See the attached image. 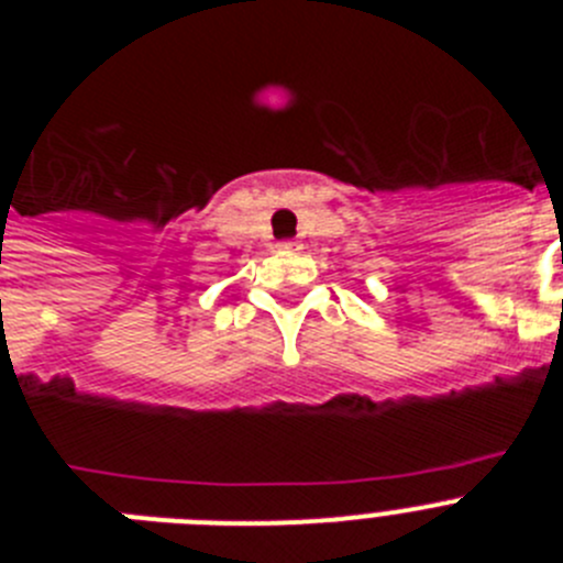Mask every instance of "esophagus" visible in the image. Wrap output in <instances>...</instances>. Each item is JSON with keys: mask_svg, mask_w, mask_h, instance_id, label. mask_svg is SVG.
Returning a JSON list of instances; mask_svg holds the SVG:
<instances>
[{"mask_svg": "<svg viewBox=\"0 0 563 563\" xmlns=\"http://www.w3.org/2000/svg\"><path fill=\"white\" fill-rule=\"evenodd\" d=\"M278 251H285V253L298 251V242H290V239H287V242H278Z\"/></svg>", "mask_w": 563, "mask_h": 563, "instance_id": "obj_1", "label": "esophagus"}]
</instances>
